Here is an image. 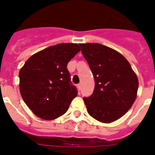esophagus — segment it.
<instances>
[{
    "label": "esophagus",
    "instance_id": "esophagus-1",
    "mask_svg": "<svg viewBox=\"0 0 155 155\" xmlns=\"http://www.w3.org/2000/svg\"><path fill=\"white\" fill-rule=\"evenodd\" d=\"M77 88H78V89H79V90L80 91V89H81V84H78L77 85Z\"/></svg>",
    "mask_w": 155,
    "mask_h": 155
}]
</instances>
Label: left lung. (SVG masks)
I'll return each mask as SVG.
<instances>
[{
	"label": "left lung",
	"mask_w": 155,
	"mask_h": 155,
	"mask_svg": "<svg viewBox=\"0 0 155 155\" xmlns=\"http://www.w3.org/2000/svg\"><path fill=\"white\" fill-rule=\"evenodd\" d=\"M79 46L95 82L93 93L83 98L88 113L110 123L123 116L135 101L138 77L128 60L113 49L95 43Z\"/></svg>",
	"instance_id": "8db88e82"
}]
</instances>
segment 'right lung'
I'll return each instance as SVG.
<instances>
[{
	"label": "right lung",
	"instance_id": "right-lung-1",
	"mask_svg": "<svg viewBox=\"0 0 155 155\" xmlns=\"http://www.w3.org/2000/svg\"><path fill=\"white\" fill-rule=\"evenodd\" d=\"M80 51L76 43H59L30 56L19 73L23 100L39 118L53 120L66 112L77 95L67 64Z\"/></svg>",
	"mask_w": 155,
	"mask_h": 155
}]
</instances>
